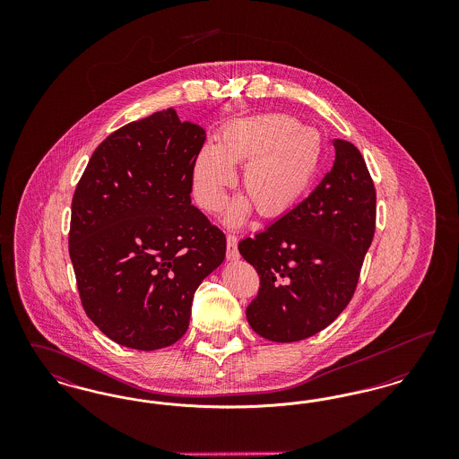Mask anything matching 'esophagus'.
Instances as JSON below:
<instances>
[{"label":"esophagus","mask_w":459,"mask_h":459,"mask_svg":"<svg viewBox=\"0 0 459 459\" xmlns=\"http://www.w3.org/2000/svg\"><path fill=\"white\" fill-rule=\"evenodd\" d=\"M227 258L230 262L239 260V249H238V238L234 234L227 236Z\"/></svg>","instance_id":"1"}]
</instances>
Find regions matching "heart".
Segmentation results:
<instances>
[{
  "instance_id": "obj_1",
  "label": "heart",
  "mask_w": 459,
  "mask_h": 459,
  "mask_svg": "<svg viewBox=\"0 0 459 459\" xmlns=\"http://www.w3.org/2000/svg\"><path fill=\"white\" fill-rule=\"evenodd\" d=\"M322 134L285 113H264L230 122L219 144L206 143L193 161V191L201 208L220 212L243 163L240 197L229 213L239 223L256 206L263 219H275L294 208L320 172Z\"/></svg>"
}]
</instances>
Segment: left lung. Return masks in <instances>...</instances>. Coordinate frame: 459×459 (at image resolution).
<instances>
[{
	"instance_id": "obj_1",
	"label": "left lung",
	"mask_w": 459,
	"mask_h": 459,
	"mask_svg": "<svg viewBox=\"0 0 459 459\" xmlns=\"http://www.w3.org/2000/svg\"><path fill=\"white\" fill-rule=\"evenodd\" d=\"M335 161L298 206L239 242L260 275L246 307L251 328L273 342L303 341L350 305L375 234L377 193L359 150L333 139Z\"/></svg>"
}]
</instances>
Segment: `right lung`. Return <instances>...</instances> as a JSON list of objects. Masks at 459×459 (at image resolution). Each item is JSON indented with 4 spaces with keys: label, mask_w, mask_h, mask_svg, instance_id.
I'll use <instances>...</instances> for the list:
<instances>
[{
    "label": "right lung",
    "mask_w": 459,
    "mask_h": 459,
    "mask_svg": "<svg viewBox=\"0 0 459 459\" xmlns=\"http://www.w3.org/2000/svg\"><path fill=\"white\" fill-rule=\"evenodd\" d=\"M206 134L174 108L131 122L96 148L74 199L68 253L84 311L120 346H172L197 287L225 258V234L191 204Z\"/></svg>",
    "instance_id": "add662e5"
}]
</instances>
